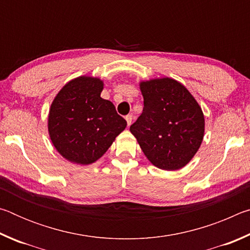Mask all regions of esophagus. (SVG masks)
Returning <instances> with one entry per match:
<instances>
[{
    "mask_svg": "<svg viewBox=\"0 0 250 250\" xmlns=\"http://www.w3.org/2000/svg\"><path fill=\"white\" fill-rule=\"evenodd\" d=\"M125 120H126V124H128V125H130L131 124H132L133 116H132V115H128V116H125Z\"/></svg>",
    "mask_w": 250,
    "mask_h": 250,
    "instance_id": "obj_1",
    "label": "esophagus"
}]
</instances>
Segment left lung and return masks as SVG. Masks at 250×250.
Here are the masks:
<instances>
[{
  "mask_svg": "<svg viewBox=\"0 0 250 250\" xmlns=\"http://www.w3.org/2000/svg\"><path fill=\"white\" fill-rule=\"evenodd\" d=\"M143 111L130 131L150 162L162 170L185 167L200 149L204 115L183 84L172 78L140 83Z\"/></svg>",
  "mask_w": 250,
  "mask_h": 250,
  "instance_id": "1",
  "label": "left lung"
}]
</instances>
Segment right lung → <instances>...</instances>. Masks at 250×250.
Returning <instances> with one entry per match:
<instances>
[{"label": "right lung", "mask_w": 250, "mask_h": 250, "mask_svg": "<svg viewBox=\"0 0 250 250\" xmlns=\"http://www.w3.org/2000/svg\"><path fill=\"white\" fill-rule=\"evenodd\" d=\"M103 89L99 78L82 76L67 83L50 105V140L70 162L94 163L125 129L113 104L100 97Z\"/></svg>", "instance_id": "right-lung-1"}]
</instances>
